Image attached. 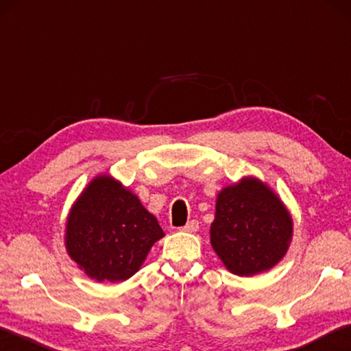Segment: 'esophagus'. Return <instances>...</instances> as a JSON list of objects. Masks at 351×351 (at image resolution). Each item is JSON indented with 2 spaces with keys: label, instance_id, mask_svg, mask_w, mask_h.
Here are the masks:
<instances>
[{
  "label": "esophagus",
  "instance_id": "1",
  "mask_svg": "<svg viewBox=\"0 0 351 351\" xmlns=\"http://www.w3.org/2000/svg\"><path fill=\"white\" fill-rule=\"evenodd\" d=\"M198 229H199V226H198V221H197V219H192V221H189V223L182 228L184 232H187V234H193V232H197Z\"/></svg>",
  "mask_w": 351,
  "mask_h": 351
}]
</instances>
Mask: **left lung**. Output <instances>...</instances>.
Returning <instances> with one entry per match:
<instances>
[{
  "label": "left lung",
  "mask_w": 351,
  "mask_h": 351,
  "mask_svg": "<svg viewBox=\"0 0 351 351\" xmlns=\"http://www.w3.org/2000/svg\"><path fill=\"white\" fill-rule=\"evenodd\" d=\"M293 226L288 207L268 184L243 176L217 195L210 245L229 272L251 277L287 255Z\"/></svg>",
  "instance_id": "8db88e82"
}]
</instances>
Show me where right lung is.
Returning a JSON list of instances; mask_svg holds the SVG:
<instances>
[{
    "instance_id": "right-lung-1",
    "label": "right lung",
    "mask_w": 351,
    "mask_h": 351,
    "mask_svg": "<svg viewBox=\"0 0 351 351\" xmlns=\"http://www.w3.org/2000/svg\"><path fill=\"white\" fill-rule=\"evenodd\" d=\"M164 235L138 195L110 173H100L71 206L64 247L88 277L117 283L141 269L152 246Z\"/></svg>"
}]
</instances>
